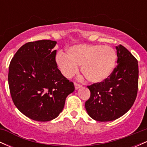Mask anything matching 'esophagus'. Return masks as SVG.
Listing matches in <instances>:
<instances>
[{
  "mask_svg": "<svg viewBox=\"0 0 147 147\" xmlns=\"http://www.w3.org/2000/svg\"><path fill=\"white\" fill-rule=\"evenodd\" d=\"M82 86V84L77 83V82H75V89H76V90H77V89L79 88H81Z\"/></svg>",
  "mask_w": 147,
  "mask_h": 147,
  "instance_id": "obj_1",
  "label": "esophagus"
}]
</instances>
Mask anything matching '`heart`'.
<instances>
[{"instance_id":"obj_1","label":"heart","mask_w":147,"mask_h":147,"mask_svg":"<svg viewBox=\"0 0 147 147\" xmlns=\"http://www.w3.org/2000/svg\"><path fill=\"white\" fill-rule=\"evenodd\" d=\"M56 61L61 73L67 78L77 73L79 65H82V72L87 80L98 83L113 72L117 54L109 45L82 44L70 47L68 54L60 52Z\"/></svg>"}]
</instances>
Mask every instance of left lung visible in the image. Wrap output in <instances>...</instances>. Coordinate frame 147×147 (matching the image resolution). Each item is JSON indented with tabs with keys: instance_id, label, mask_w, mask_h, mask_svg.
Masks as SVG:
<instances>
[{
	"instance_id": "8db88e82",
	"label": "left lung",
	"mask_w": 147,
	"mask_h": 147,
	"mask_svg": "<svg viewBox=\"0 0 147 147\" xmlns=\"http://www.w3.org/2000/svg\"><path fill=\"white\" fill-rule=\"evenodd\" d=\"M117 65L104 82L88 86L90 97L85 103L89 116L99 122L120 117L134 104L138 89V60L122 45L116 47Z\"/></svg>"
}]
</instances>
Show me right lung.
Returning <instances> with one entry per match:
<instances>
[{
  "label": "right lung",
  "instance_id": "1",
  "mask_svg": "<svg viewBox=\"0 0 147 147\" xmlns=\"http://www.w3.org/2000/svg\"><path fill=\"white\" fill-rule=\"evenodd\" d=\"M57 41L28 42L18 50L9 66L8 83L16 108L30 119L47 122L56 118L73 82L62 75L56 62Z\"/></svg>",
  "mask_w": 147,
  "mask_h": 147
}]
</instances>
